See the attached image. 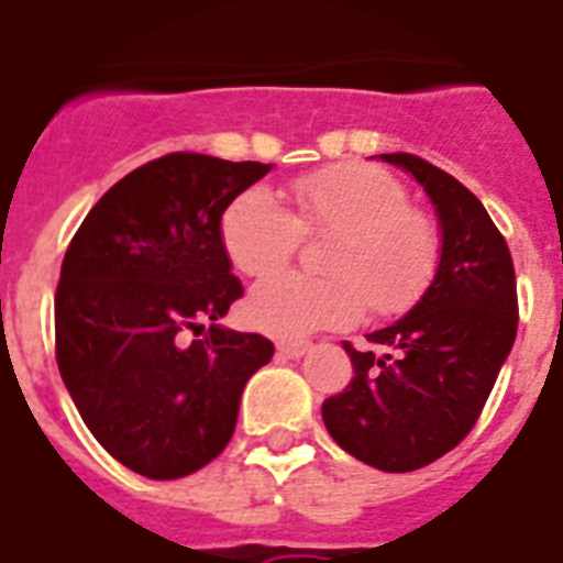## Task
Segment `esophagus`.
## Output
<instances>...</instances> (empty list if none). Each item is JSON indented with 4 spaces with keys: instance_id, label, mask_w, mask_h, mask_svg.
Masks as SVG:
<instances>
[{
    "instance_id": "1",
    "label": "esophagus",
    "mask_w": 563,
    "mask_h": 563,
    "mask_svg": "<svg viewBox=\"0 0 563 563\" xmlns=\"http://www.w3.org/2000/svg\"><path fill=\"white\" fill-rule=\"evenodd\" d=\"M309 349H311V343H306V340H280V343H277V352H280L283 357H291V361L303 357Z\"/></svg>"
}]
</instances>
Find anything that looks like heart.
<instances>
[{"instance_id": "heart-1", "label": "heart", "mask_w": 563, "mask_h": 563, "mask_svg": "<svg viewBox=\"0 0 563 563\" xmlns=\"http://www.w3.org/2000/svg\"><path fill=\"white\" fill-rule=\"evenodd\" d=\"M297 214L268 188L238 194L220 217V243L249 277H266L291 260L309 234H334L325 249L329 277L274 274L245 303V318L274 338H306L361 318L412 309L432 283L441 240L429 217L409 209L395 174L366 163L329 165L291 183Z\"/></svg>"}]
</instances>
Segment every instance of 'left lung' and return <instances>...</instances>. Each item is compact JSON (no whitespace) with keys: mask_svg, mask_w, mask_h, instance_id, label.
<instances>
[{"mask_svg":"<svg viewBox=\"0 0 563 563\" xmlns=\"http://www.w3.org/2000/svg\"><path fill=\"white\" fill-rule=\"evenodd\" d=\"M418 179L441 225V260L412 311L343 343L354 377L323 400L340 450L384 472L432 464L475 427L518 332V295L507 240L481 200L452 174L415 154H380Z\"/></svg>","mask_w":563,"mask_h":563,"instance_id":"8db88e82","label":"left lung"}]
</instances>
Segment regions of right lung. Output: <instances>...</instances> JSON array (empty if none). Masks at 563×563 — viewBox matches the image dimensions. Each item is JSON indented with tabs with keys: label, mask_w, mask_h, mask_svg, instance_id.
Wrapping results in <instances>:
<instances>
[{
	"label": "right lung",
	"mask_w": 563,
	"mask_h": 563,
	"mask_svg": "<svg viewBox=\"0 0 563 563\" xmlns=\"http://www.w3.org/2000/svg\"><path fill=\"white\" fill-rule=\"evenodd\" d=\"M268 172L186 151L151 159L102 194L65 252L59 375L93 438L145 478L211 464L249 377L272 361V340L217 323L243 295L220 217ZM202 319L210 332L191 341Z\"/></svg>",
	"instance_id": "obj_1"
}]
</instances>
